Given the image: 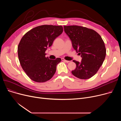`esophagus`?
Instances as JSON below:
<instances>
[{"label": "esophagus", "instance_id": "esophagus-1", "mask_svg": "<svg viewBox=\"0 0 121 121\" xmlns=\"http://www.w3.org/2000/svg\"><path fill=\"white\" fill-rule=\"evenodd\" d=\"M62 60L63 61H64V62H66V63H69V61H68V60H66L64 59V58H62Z\"/></svg>", "mask_w": 121, "mask_h": 121}]
</instances>
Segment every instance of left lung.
I'll return each instance as SVG.
<instances>
[{
  "label": "left lung",
  "instance_id": "left-lung-1",
  "mask_svg": "<svg viewBox=\"0 0 121 121\" xmlns=\"http://www.w3.org/2000/svg\"><path fill=\"white\" fill-rule=\"evenodd\" d=\"M73 48L79 55L80 62L73 60L76 68L72 74L78 78L89 79L96 74L106 56V48L101 36L95 30L78 25L64 26Z\"/></svg>",
  "mask_w": 121,
  "mask_h": 121
}]
</instances>
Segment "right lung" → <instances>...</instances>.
<instances>
[{"label":"right lung","mask_w":121,"mask_h":121,"mask_svg":"<svg viewBox=\"0 0 121 121\" xmlns=\"http://www.w3.org/2000/svg\"><path fill=\"white\" fill-rule=\"evenodd\" d=\"M63 31L62 26L43 25L28 31L17 47L18 59L28 77L37 82H44L52 78L61 59H49L45 52Z\"/></svg>","instance_id":"right-lung-1"}]
</instances>
